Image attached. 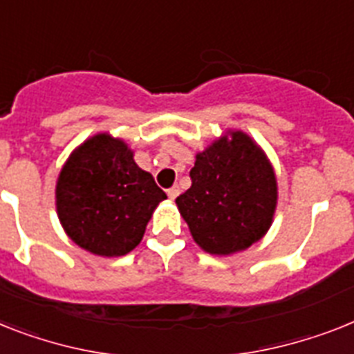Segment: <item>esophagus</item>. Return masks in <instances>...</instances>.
<instances>
[{"mask_svg":"<svg viewBox=\"0 0 354 354\" xmlns=\"http://www.w3.org/2000/svg\"><path fill=\"white\" fill-rule=\"evenodd\" d=\"M166 194H168V197H170V201H175V198H177V195H179V188H177V186H174V188L168 189Z\"/></svg>","mask_w":354,"mask_h":354,"instance_id":"34e87169","label":"esophagus"}]
</instances>
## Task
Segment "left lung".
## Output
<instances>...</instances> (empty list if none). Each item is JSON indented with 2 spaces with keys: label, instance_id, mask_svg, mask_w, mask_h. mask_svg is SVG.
I'll use <instances>...</instances> for the list:
<instances>
[{
  "label": "left lung",
  "instance_id": "obj_1",
  "mask_svg": "<svg viewBox=\"0 0 354 354\" xmlns=\"http://www.w3.org/2000/svg\"><path fill=\"white\" fill-rule=\"evenodd\" d=\"M192 186L175 198L197 246L209 255L244 251L268 233L275 217V170L246 131L226 136L195 156Z\"/></svg>",
  "mask_w": 354,
  "mask_h": 354
}]
</instances>
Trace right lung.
I'll use <instances>...</instances> for the list:
<instances>
[{"instance_id": "add662e5", "label": "right lung", "mask_w": 354, "mask_h": 354, "mask_svg": "<svg viewBox=\"0 0 354 354\" xmlns=\"http://www.w3.org/2000/svg\"><path fill=\"white\" fill-rule=\"evenodd\" d=\"M166 198L133 150L110 133H95L75 148L55 183V209L70 241L99 257L130 253Z\"/></svg>"}]
</instances>
